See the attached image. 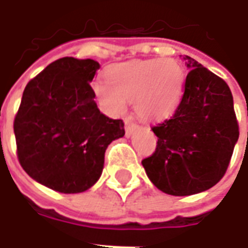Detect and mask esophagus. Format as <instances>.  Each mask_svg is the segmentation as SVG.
Masks as SVG:
<instances>
[{
    "mask_svg": "<svg viewBox=\"0 0 248 248\" xmlns=\"http://www.w3.org/2000/svg\"><path fill=\"white\" fill-rule=\"evenodd\" d=\"M137 129H138V124H134V122H131L129 118L124 119V131H126V137H130Z\"/></svg>",
    "mask_w": 248,
    "mask_h": 248,
    "instance_id": "obj_1",
    "label": "esophagus"
}]
</instances>
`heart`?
Returning <instances> with one entry per match:
<instances>
[{
	"label": "heart",
	"mask_w": 248,
	"mask_h": 248,
	"mask_svg": "<svg viewBox=\"0 0 248 248\" xmlns=\"http://www.w3.org/2000/svg\"><path fill=\"white\" fill-rule=\"evenodd\" d=\"M185 79L183 67L172 58L137 60L110 66L106 81L95 82L93 90L110 115L124 114L127 101H133L140 118L154 121L177 108Z\"/></svg>",
	"instance_id": "b5f03b06"
}]
</instances>
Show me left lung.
<instances>
[{"instance_id": "left-lung-1", "label": "left lung", "mask_w": 248, "mask_h": 248, "mask_svg": "<svg viewBox=\"0 0 248 248\" xmlns=\"http://www.w3.org/2000/svg\"><path fill=\"white\" fill-rule=\"evenodd\" d=\"M185 93L170 119L151 130L158 137L142 165L161 191L185 197L206 191L223 178L239 124L229 85L186 56Z\"/></svg>"}]
</instances>
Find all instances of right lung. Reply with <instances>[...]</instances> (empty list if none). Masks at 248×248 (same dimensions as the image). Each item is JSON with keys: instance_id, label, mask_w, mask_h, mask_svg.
<instances>
[{"instance_id": "obj_1", "label": "right lung", "mask_w": 248, "mask_h": 248, "mask_svg": "<svg viewBox=\"0 0 248 248\" xmlns=\"http://www.w3.org/2000/svg\"><path fill=\"white\" fill-rule=\"evenodd\" d=\"M94 60L63 57L30 79L14 118L17 156L34 181L63 194L86 191L103 170L105 151L124 135V121L102 114L90 82Z\"/></svg>"}]
</instances>
